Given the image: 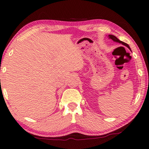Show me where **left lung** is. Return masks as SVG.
Returning <instances> with one entry per match:
<instances>
[{
  "mask_svg": "<svg viewBox=\"0 0 149 149\" xmlns=\"http://www.w3.org/2000/svg\"><path fill=\"white\" fill-rule=\"evenodd\" d=\"M108 37L110 39L113 40L115 41V42H117L121 43V44H122L123 45H125V47H127V48H128V49H129L130 50H131V49H130V47H129V45H127V44L125 43V42H123L121 41V40H119L118 38H117L116 36H113V35H109V36H108Z\"/></svg>",
  "mask_w": 149,
  "mask_h": 149,
  "instance_id": "left-lung-1",
  "label": "left lung"
}]
</instances>
